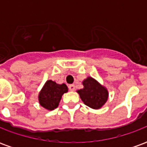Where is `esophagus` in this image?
Listing matches in <instances>:
<instances>
[{"label": "esophagus", "instance_id": "1", "mask_svg": "<svg viewBox=\"0 0 147 147\" xmlns=\"http://www.w3.org/2000/svg\"><path fill=\"white\" fill-rule=\"evenodd\" d=\"M68 88H69V90H70L71 91H74V90H75V89H76V86H75V85H74V84H71V85H69V86H68Z\"/></svg>", "mask_w": 147, "mask_h": 147}]
</instances>
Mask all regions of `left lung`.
<instances>
[{
  "label": "left lung",
  "mask_w": 147,
  "mask_h": 147,
  "mask_svg": "<svg viewBox=\"0 0 147 147\" xmlns=\"http://www.w3.org/2000/svg\"><path fill=\"white\" fill-rule=\"evenodd\" d=\"M83 89L78 90L77 92L83 103L94 109L102 108L108 100V90L90 76L83 80Z\"/></svg>",
  "instance_id": "obj_1"
}]
</instances>
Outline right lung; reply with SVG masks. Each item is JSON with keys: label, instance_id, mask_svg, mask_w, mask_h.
<instances>
[{"label": "right lung", "instance_id": "add662e5", "mask_svg": "<svg viewBox=\"0 0 147 147\" xmlns=\"http://www.w3.org/2000/svg\"><path fill=\"white\" fill-rule=\"evenodd\" d=\"M68 90L66 84H58L54 81L47 80L39 92V104L47 110L57 108L62 95Z\"/></svg>", "mask_w": 147, "mask_h": 147}]
</instances>
